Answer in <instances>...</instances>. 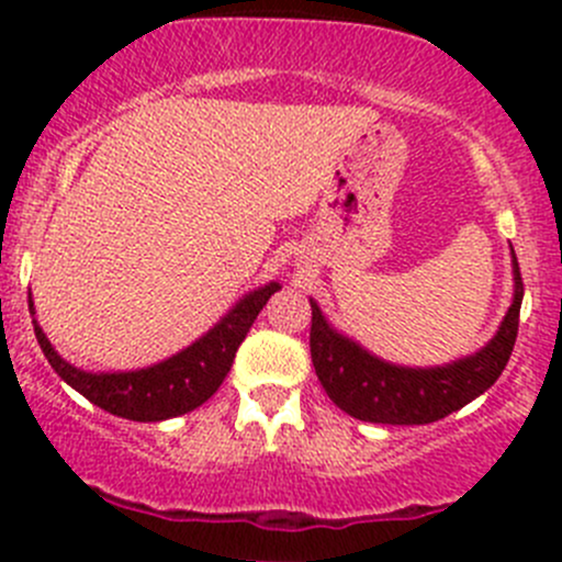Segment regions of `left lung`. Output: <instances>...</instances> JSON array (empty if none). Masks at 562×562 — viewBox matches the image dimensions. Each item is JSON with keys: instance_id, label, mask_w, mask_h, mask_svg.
Returning a JSON list of instances; mask_svg holds the SVG:
<instances>
[{"instance_id": "obj_1", "label": "left lung", "mask_w": 562, "mask_h": 562, "mask_svg": "<svg viewBox=\"0 0 562 562\" xmlns=\"http://www.w3.org/2000/svg\"><path fill=\"white\" fill-rule=\"evenodd\" d=\"M514 280H517L514 304L508 307L495 339L470 359L454 361L449 367H435V370H405V367L375 359L334 331L323 321L317 304L310 302L313 304L310 356H313L317 381L339 411L361 422L432 424L446 418L484 394L512 359L525 293L517 258H514Z\"/></svg>"}]
</instances>
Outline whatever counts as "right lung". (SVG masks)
<instances>
[{
    "label": "right lung",
    "mask_w": 562,
    "mask_h": 562,
    "mask_svg": "<svg viewBox=\"0 0 562 562\" xmlns=\"http://www.w3.org/2000/svg\"><path fill=\"white\" fill-rule=\"evenodd\" d=\"M277 291H280L277 282H269L266 288L252 291L206 337L176 353L173 359L149 367V370L92 375V372L76 370L72 364L61 361V356L50 348L37 323L35 337L48 364L56 370V375L70 383L89 402L113 413V416L130 418V422H162V418L190 413L192 407L203 405L220 389V383L231 372L236 350L245 342L249 326H252L260 310L266 307L271 293Z\"/></svg>",
    "instance_id": "1"
}]
</instances>
